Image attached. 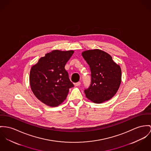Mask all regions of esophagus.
Wrapping results in <instances>:
<instances>
[{
    "mask_svg": "<svg viewBox=\"0 0 151 151\" xmlns=\"http://www.w3.org/2000/svg\"><path fill=\"white\" fill-rule=\"evenodd\" d=\"M81 83L80 81H78V82L75 83V86H79L81 85Z\"/></svg>",
    "mask_w": 151,
    "mask_h": 151,
    "instance_id": "34e87169",
    "label": "esophagus"
}]
</instances>
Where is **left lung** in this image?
I'll return each mask as SVG.
<instances>
[{
    "instance_id": "1",
    "label": "left lung",
    "mask_w": 151,
    "mask_h": 151,
    "mask_svg": "<svg viewBox=\"0 0 151 151\" xmlns=\"http://www.w3.org/2000/svg\"><path fill=\"white\" fill-rule=\"evenodd\" d=\"M89 65L91 82L84 90L86 97L96 104L110 99L116 93L121 82V70L111 56L99 49L89 50L82 53Z\"/></svg>"
}]
</instances>
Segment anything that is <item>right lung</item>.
<instances>
[{
  "label": "right lung",
  "instance_id": "right-lung-1",
  "mask_svg": "<svg viewBox=\"0 0 151 151\" xmlns=\"http://www.w3.org/2000/svg\"><path fill=\"white\" fill-rule=\"evenodd\" d=\"M73 50H55L40 58L30 72V84L35 96L49 106L56 107L67 98L74 84L70 81L65 65Z\"/></svg>",
  "mask_w": 151,
  "mask_h": 151
}]
</instances>
